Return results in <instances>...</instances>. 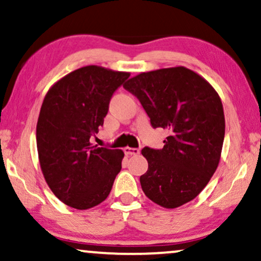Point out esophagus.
<instances>
[{"label":"esophagus","mask_w":261,"mask_h":261,"mask_svg":"<svg viewBox=\"0 0 261 261\" xmlns=\"http://www.w3.org/2000/svg\"><path fill=\"white\" fill-rule=\"evenodd\" d=\"M124 152L126 155H137V154H140V149L126 147V148H124Z\"/></svg>","instance_id":"34e87169"}]
</instances>
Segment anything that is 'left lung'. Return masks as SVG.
I'll return each instance as SVG.
<instances>
[{
    "mask_svg": "<svg viewBox=\"0 0 261 261\" xmlns=\"http://www.w3.org/2000/svg\"><path fill=\"white\" fill-rule=\"evenodd\" d=\"M124 88L133 93L152 127L169 131L162 149H142L148 171L140 181L158 205L175 209L194 199L220 163L225 120L213 86L185 67L141 72Z\"/></svg>",
    "mask_w": 261,
    "mask_h": 261,
    "instance_id": "obj_1",
    "label": "left lung"
}]
</instances>
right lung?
Returning a JSON list of instances; mask_svg holds the SVG:
<instances>
[{"label": "right lung", "mask_w": 261, "mask_h": 261, "mask_svg": "<svg viewBox=\"0 0 261 261\" xmlns=\"http://www.w3.org/2000/svg\"><path fill=\"white\" fill-rule=\"evenodd\" d=\"M130 72L87 65L58 80L45 95L37 123V149L45 181L77 210L109 197L124 152L93 145L110 100Z\"/></svg>", "instance_id": "add662e5"}]
</instances>
